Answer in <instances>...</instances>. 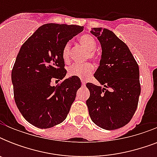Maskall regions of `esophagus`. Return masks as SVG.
Segmentation results:
<instances>
[{
  "instance_id": "34e87169",
  "label": "esophagus",
  "mask_w": 157,
  "mask_h": 157,
  "mask_svg": "<svg viewBox=\"0 0 157 157\" xmlns=\"http://www.w3.org/2000/svg\"><path fill=\"white\" fill-rule=\"evenodd\" d=\"M81 85H82V86H86V81L82 80V79H81Z\"/></svg>"
}]
</instances>
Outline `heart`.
<instances>
[{
	"mask_svg": "<svg viewBox=\"0 0 157 157\" xmlns=\"http://www.w3.org/2000/svg\"><path fill=\"white\" fill-rule=\"evenodd\" d=\"M79 43L89 52V57L92 59L97 58L94 50L96 49L95 39L90 34H84L78 39ZM71 51V44L67 42L64 45L62 51V56L65 62L69 59ZM93 71V66L90 63L72 64L67 69V74L70 76H76L79 78H86Z\"/></svg>",
	"mask_w": 157,
	"mask_h": 157,
	"instance_id": "obj_1",
	"label": "heart"
}]
</instances>
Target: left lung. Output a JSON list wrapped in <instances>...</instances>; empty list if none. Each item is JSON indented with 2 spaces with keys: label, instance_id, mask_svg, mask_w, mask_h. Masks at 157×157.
Here are the masks:
<instances>
[{
  "label": "left lung",
  "instance_id": "left-lung-1",
  "mask_svg": "<svg viewBox=\"0 0 157 157\" xmlns=\"http://www.w3.org/2000/svg\"><path fill=\"white\" fill-rule=\"evenodd\" d=\"M102 47L100 63L94 77L103 86L86 84V100L92 121L102 129L124 126L136 111L141 92L139 65L125 44L113 32L102 28L90 31Z\"/></svg>",
  "mask_w": 157,
  "mask_h": 157
}]
</instances>
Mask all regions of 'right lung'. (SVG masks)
<instances>
[{
	"mask_svg": "<svg viewBox=\"0 0 157 157\" xmlns=\"http://www.w3.org/2000/svg\"><path fill=\"white\" fill-rule=\"evenodd\" d=\"M83 29L77 25L44 24L21 46L11 73L13 96L21 114L34 126L48 129L66 119L81 80L71 76L59 86L50 83L65 77L63 48Z\"/></svg>",
	"mask_w": 157,
	"mask_h": 157,
	"instance_id": "1",
	"label": "right lung"
}]
</instances>
